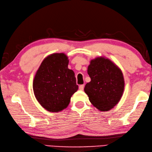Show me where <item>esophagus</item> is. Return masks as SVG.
<instances>
[{
	"label": "esophagus",
	"instance_id": "34e87169",
	"mask_svg": "<svg viewBox=\"0 0 152 152\" xmlns=\"http://www.w3.org/2000/svg\"><path fill=\"white\" fill-rule=\"evenodd\" d=\"M79 90H81V91H83L84 89V85H79Z\"/></svg>",
	"mask_w": 152,
	"mask_h": 152
}]
</instances>
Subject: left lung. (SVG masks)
<instances>
[{
  "label": "left lung",
  "mask_w": 152,
  "mask_h": 152,
  "mask_svg": "<svg viewBox=\"0 0 152 152\" xmlns=\"http://www.w3.org/2000/svg\"><path fill=\"white\" fill-rule=\"evenodd\" d=\"M87 73L91 81L84 91L90 102L99 111L110 110L118 104L124 92L121 69L109 59L98 57L91 60Z\"/></svg>",
  "instance_id": "left-lung-1"
}]
</instances>
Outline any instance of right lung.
<instances>
[{"label":"right lung","mask_w":152,"mask_h":152,"mask_svg":"<svg viewBox=\"0 0 152 152\" xmlns=\"http://www.w3.org/2000/svg\"><path fill=\"white\" fill-rule=\"evenodd\" d=\"M68 57L56 53L46 57L36 71L33 81L36 99L51 113L66 108L71 97L78 90L75 73L68 68Z\"/></svg>","instance_id":"right-lung-1"}]
</instances>
